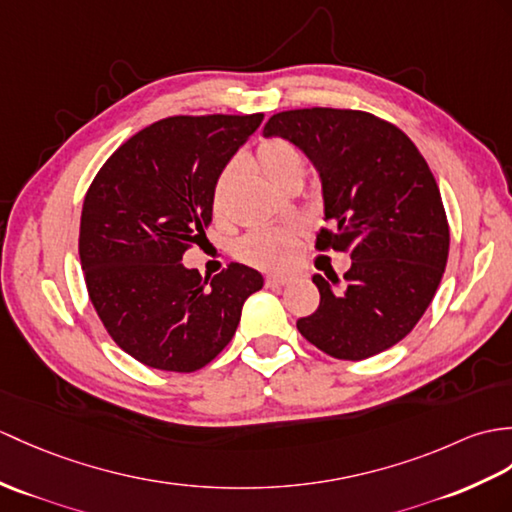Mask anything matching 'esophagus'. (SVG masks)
<instances>
[{"label":"esophagus","instance_id":"obj_1","mask_svg":"<svg viewBox=\"0 0 512 512\" xmlns=\"http://www.w3.org/2000/svg\"><path fill=\"white\" fill-rule=\"evenodd\" d=\"M288 283H292L290 275H268L266 277V285H270V288H281V285H288Z\"/></svg>","mask_w":512,"mask_h":512}]
</instances>
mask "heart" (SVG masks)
Returning a JSON list of instances; mask_svg holds the SVG:
<instances>
[{
    "mask_svg": "<svg viewBox=\"0 0 512 512\" xmlns=\"http://www.w3.org/2000/svg\"><path fill=\"white\" fill-rule=\"evenodd\" d=\"M257 168L264 174L268 181L279 187L290 181L294 176H301L305 172V161L301 150L285 139H266L261 141L257 154H255ZM237 172V165L229 163L218 178L216 185H213L211 192V207L216 213L222 211L224 200H227L229 187L233 183ZM299 240H301V229L299 227H288V229H257L246 233L240 242L235 246V253L246 264H253L259 268H283L288 266L294 259L296 251H299Z\"/></svg>",
    "mask_w": 512,
    "mask_h": 512,
    "instance_id": "b5f03b06",
    "label": "heart"
}]
</instances>
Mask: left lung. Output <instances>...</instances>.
Returning a JSON list of instances; mask_svg holds the SVG:
<instances>
[{"label": "left lung", "mask_w": 512, "mask_h": 512, "mask_svg": "<svg viewBox=\"0 0 512 512\" xmlns=\"http://www.w3.org/2000/svg\"><path fill=\"white\" fill-rule=\"evenodd\" d=\"M264 137L299 148L323 187L329 231L318 248L351 255L347 283L312 281L320 305L296 320L305 340L338 360H366L406 338L432 303L449 255L436 178L406 133L347 109L272 115Z\"/></svg>", "instance_id": "8db88e82"}]
</instances>
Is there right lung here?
<instances>
[{
  "mask_svg": "<svg viewBox=\"0 0 512 512\" xmlns=\"http://www.w3.org/2000/svg\"><path fill=\"white\" fill-rule=\"evenodd\" d=\"M264 115L168 117L139 130L93 178L80 216L89 299L117 347L159 371L192 373L227 347L244 301L264 288L255 268L216 277L183 266L207 240L211 192Z\"/></svg>",
  "mask_w": 512,
  "mask_h": 512,
  "instance_id": "right-lung-1",
  "label": "right lung"
}]
</instances>
